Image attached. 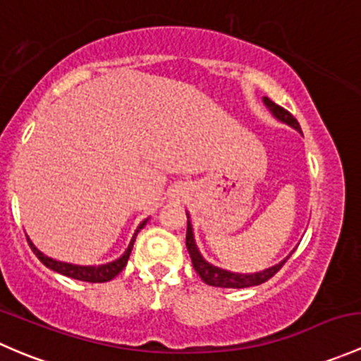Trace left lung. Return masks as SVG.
Wrapping results in <instances>:
<instances>
[{"mask_svg":"<svg viewBox=\"0 0 361 361\" xmlns=\"http://www.w3.org/2000/svg\"><path fill=\"white\" fill-rule=\"evenodd\" d=\"M264 103L276 118L288 123L290 127H293V129H297L298 133H302L300 126H298L297 118H295L292 113L286 111L285 108H281L279 104L272 103L269 97H264ZM187 218H190L188 216V213H187ZM187 250L188 253H190L192 265H194L195 272L201 276L202 281L206 283V285L220 286V288H248V286L262 285V283H265L267 279H271L272 276H274L276 272L285 265V262L288 260V257H286L285 260L276 264L274 267H269L262 272H255V274H238V272H231V271H225V269L214 267V265H211L209 262L204 260L202 255L199 253L197 245H195V239H194V232H192L190 220L187 221Z\"/></svg>","mask_w":361,"mask_h":361,"instance_id":"left-lung-1","label":"left lung"}]
</instances>
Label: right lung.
Returning <instances> with one entry per match:
<instances>
[{
    "instance_id": "1",
    "label": "right lung",
    "mask_w": 361,
    "mask_h": 361,
    "mask_svg": "<svg viewBox=\"0 0 361 361\" xmlns=\"http://www.w3.org/2000/svg\"><path fill=\"white\" fill-rule=\"evenodd\" d=\"M145 225H147V220L141 221L140 227L136 228V232H134L133 239H130L129 246H127L126 253H123L122 257L110 262V264H103V265H73V264H66V262L54 260V258L47 257V255H43L42 251L36 248L29 238H27V243H29V246H31L32 253L39 258V262H42L43 265H47L49 269H52V271L59 272V274H63V276H68V278L78 279V281L106 283V281H110V279L115 278L116 274H120V272H122V269L127 265V260H129V257H130V251H133V246H134V241H136L137 232H140Z\"/></svg>"
}]
</instances>
